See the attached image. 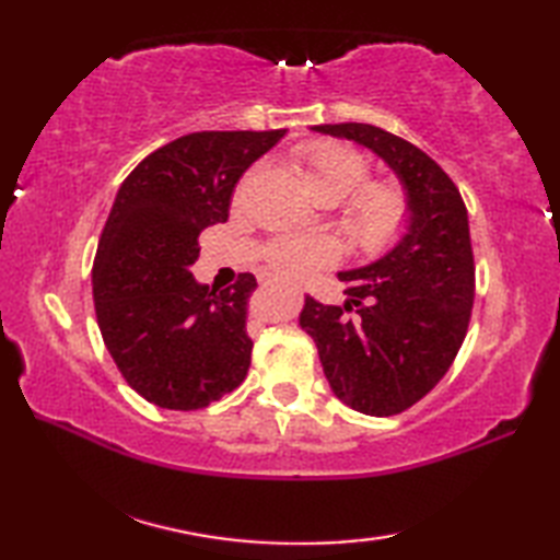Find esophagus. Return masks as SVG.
Here are the masks:
<instances>
[{
  "mask_svg": "<svg viewBox=\"0 0 560 560\" xmlns=\"http://www.w3.org/2000/svg\"><path fill=\"white\" fill-rule=\"evenodd\" d=\"M259 281H261V283H271V281H273V279H269V277H261V279H259Z\"/></svg>",
  "mask_w": 560,
  "mask_h": 560,
  "instance_id": "esophagus-1",
  "label": "esophagus"
}]
</instances>
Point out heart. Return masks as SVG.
Returning a JSON list of instances; mask_svg holds the SVG:
<instances>
[{
	"instance_id": "b5f03b06",
	"label": "heart",
	"mask_w": 560,
	"mask_h": 560,
	"mask_svg": "<svg viewBox=\"0 0 560 560\" xmlns=\"http://www.w3.org/2000/svg\"><path fill=\"white\" fill-rule=\"evenodd\" d=\"M295 168L313 195L341 201V229L365 255H380L395 245L409 225L407 189L392 177L365 180L371 156L335 139L305 141L293 151ZM243 187H237V195ZM267 265L289 279H305L337 259V247L325 235H279L261 249Z\"/></svg>"
}]
</instances>
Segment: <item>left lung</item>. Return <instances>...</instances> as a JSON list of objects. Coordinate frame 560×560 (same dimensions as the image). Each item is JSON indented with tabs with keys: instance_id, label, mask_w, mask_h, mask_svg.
<instances>
[{
	"instance_id": "left-lung-1",
	"label": "left lung",
	"mask_w": 560,
	"mask_h": 560,
	"mask_svg": "<svg viewBox=\"0 0 560 560\" xmlns=\"http://www.w3.org/2000/svg\"><path fill=\"white\" fill-rule=\"evenodd\" d=\"M313 129L375 151L407 189L411 223L399 245L373 265L339 271L347 303L305 295L299 317L331 392L361 413L395 416L443 380L467 337L477 289L467 207L411 141L363 122Z\"/></svg>"
}]
</instances>
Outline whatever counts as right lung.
<instances>
[{
  "mask_svg": "<svg viewBox=\"0 0 560 560\" xmlns=\"http://www.w3.org/2000/svg\"><path fill=\"white\" fill-rule=\"evenodd\" d=\"M283 135H185L149 153L115 197L93 259V303L117 371L161 409H205L247 375L255 277L237 273L219 291L189 267L201 231L229 221L235 183Z\"/></svg>",
  "mask_w": 560,
  "mask_h": 560,
  "instance_id": "right-lung-1",
  "label": "right lung"
}]
</instances>
